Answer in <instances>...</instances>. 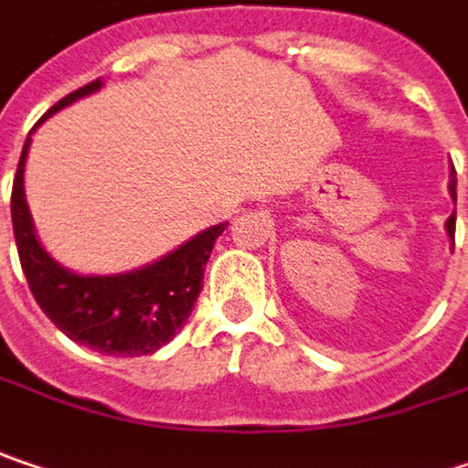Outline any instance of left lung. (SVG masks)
<instances>
[{"instance_id":"obj_1","label":"left lung","mask_w":468,"mask_h":468,"mask_svg":"<svg viewBox=\"0 0 468 468\" xmlns=\"http://www.w3.org/2000/svg\"><path fill=\"white\" fill-rule=\"evenodd\" d=\"M451 196L455 198V169H453V177H451ZM448 235L455 238V214H451V219H448Z\"/></svg>"}]
</instances>
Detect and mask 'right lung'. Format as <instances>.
Wrapping results in <instances>:
<instances>
[{"instance_id": "1", "label": "right lung", "mask_w": 468, "mask_h": 468, "mask_svg": "<svg viewBox=\"0 0 468 468\" xmlns=\"http://www.w3.org/2000/svg\"><path fill=\"white\" fill-rule=\"evenodd\" d=\"M100 87V79L81 90L58 100L42 122L79 97L90 95ZM39 122V124H42ZM31 137L26 140L13 182V230L17 243L20 267L26 272L28 289L42 313L69 339L97 349L102 355L137 357L151 355L175 339L182 323L193 313V304L204 289L207 260L225 230L214 225L201 235L182 243L177 251L153 261L143 270L126 275H76L49 260L34 235L31 214L23 196V166Z\"/></svg>"}]
</instances>
